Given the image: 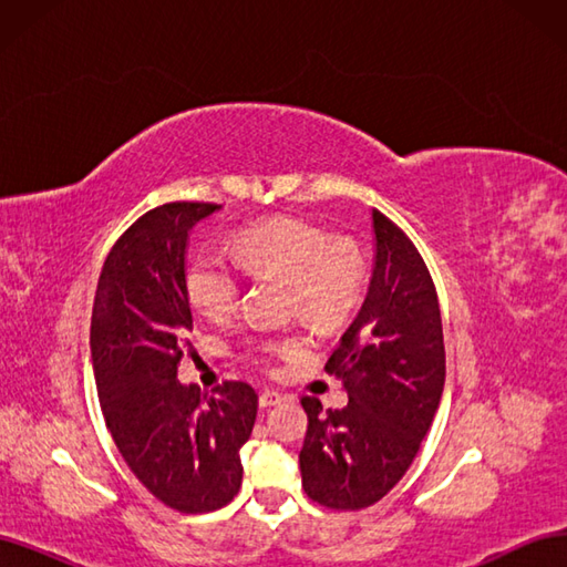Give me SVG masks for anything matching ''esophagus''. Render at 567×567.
<instances>
[{"instance_id": "obj_1", "label": "esophagus", "mask_w": 567, "mask_h": 567, "mask_svg": "<svg viewBox=\"0 0 567 567\" xmlns=\"http://www.w3.org/2000/svg\"><path fill=\"white\" fill-rule=\"evenodd\" d=\"M284 402V394L277 390H262L260 392V406L269 409V406H277Z\"/></svg>"}]
</instances>
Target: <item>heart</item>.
Returning <instances> with one entry per match:
<instances>
[{
  "label": "heart",
  "mask_w": 567,
  "mask_h": 567,
  "mask_svg": "<svg viewBox=\"0 0 567 567\" xmlns=\"http://www.w3.org/2000/svg\"><path fill=\"white\" fill-rule=\"evenodd\" d=\"M231 255L200 248L186 267V296L210 319L229 317L244 290V271L279 277L288 284L293 310L321 329L350 319L364 296V257L348 238L296 217H274L236 236Z\"/></svg>",
  "instance_id": "b5f03b06"
}]
</instances>
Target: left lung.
Here are the masks:
<instances>
[{"label": "left lung", "instance_id": "obj_1", "mask_svg": "<svg viewBox=\"0 0 567 567\" xmlns=\"http://www.w3.org/2000/svg\"><path fill=\"white\" fill-rule=\"evenodd\" d=\"M373 271L362 310L326 362L350 402L321 414L302 398V487L338 511L375 504L400 483L431 431L444 388L440 302L406 234L371 210Z\"/></svg>", "mask_w": 567, "mask_h": 567}]
</instances>
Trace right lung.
<instances>
[{"label": "right lung", "instance_id": "right-lung-1", "mask_svg": "<svg viewBox=\"0 0 567 567\" xmlns=\"http://www.w3.org/2000/svg\"><path fill=\"white\" fill-rule=\"evenodd\" d=\"M213 203H165L117 238L101 269L92 310V367L109 431L140 483L165 506L208 513L244 480L257 392L244 381L215 394L177 381L192 340L186 296L188 234Z\"/></svg>", "mask_w": 567, "mask_h": 567}]
</instances>
